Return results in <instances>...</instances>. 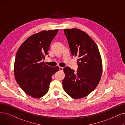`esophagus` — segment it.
<instances>
[{
	"mask_svg": "<svg viewBox=\"0 0 125 125\" xmlns=\"http://www.w3.org/2000/svg\"><path fill=\"white\" fill-rule=\"evenodd\" d=\"M59 71H63V68L62 67H59Z\"/></svg>",
	"mask_w": 125,
	"mask_h": 125,
	"instance_id": "34e87169",
	"label": "esophagus"
}]
</instances>
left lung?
Returning a JSON list of instances; mask_svg holds the SVG:
<instances>
[{
    "label": "left lung",
    "instance_id": "8db88e82",
    "mask_svg": "<svg viewBox=\"0 0 125 125\" xmlns=\"http://www.w3.org/2000/svg\"><path fill=\"white\" fill-rule=\"evenodd\" d=\"M73 56L77 57L76 73L64 68V91L74 99L87 96L98 85L102 74V62L96 44L87 34L78 29H64Z\"/></svg>",
    "mask_w": 125,
    "mask_h": 125
}]
</instances>
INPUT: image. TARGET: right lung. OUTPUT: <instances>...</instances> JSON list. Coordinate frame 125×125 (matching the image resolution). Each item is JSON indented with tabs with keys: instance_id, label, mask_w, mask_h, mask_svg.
Segmentation results:
<instances>
[{
	"instance_id": "1",
	"label": "right lung",
	"mask_w": 125,
	"mask_h": 125,
	"mask_svg": "<svg viewBox=\"0 0 125 125\" xmlns=\"http://www.w3.org/2000/svg\"><path fill=\"white\" fill-rule=\"evenodd\" d=\"M58 30L43 31L33 35L17 52L14 63L16 81L22 90L32 97L41 98L46 94L52 76L59 69L42 62L48 55L51 42Z\"/></svg>"
}]
</instances>
